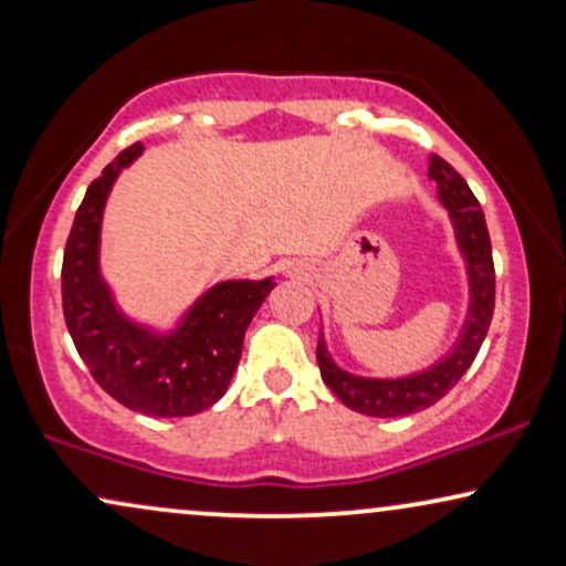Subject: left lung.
Returning <instances> with one entry per match:
<instances>
[{"mask_svg": "<svg viewBox=\"0 0 566 566\" xmlns=\"http://www.w3.org/2000/svg\"><path fill=\"white\" fill-rule=\"evenodd\" d=\"M428 178L437 180L439 199L450 210V218L458 233V244L469 263L471 279V308L463 335L447 359L420 375H409L401 380H373L356 378L343 373L327 356L324 340L319 337L316 346V361H319L322 380L327 382L343 405L369 418H401V415L420 412V409L437 405L463 378L465 369L473 365L479 348H482L486 329H490L492 314H495V263H492V244L486 220L463 175L447 165L441 157H433L428 165Z\"/></svg>", "mask_w": 566, "mask_h": 566, "instance_id": "left-lung-1", "label": "left lung"}]
</instances>
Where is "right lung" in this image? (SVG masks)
Masks as SVG:
<instances>
[{
  "label": "right lung",
  "mask_w": 566,
  "mask_h": 566,
  "mask_svg": "<svg viewBox=\"0 0 566 566\" xmlns=\"http://www.w3.org/2000/svg\"><path fill=\"white\" fill-rule=\"evenodd\" d=\"M140 151V143L125 148L84 193L63 252V316L90 375L112 399L151 418H186L226 394L247 327L274 282L216 284L172 335H151L127 322L101 279L97 242L116 175Z\"/></svg>",
  "instance_id": "add662e5"
}]
</instances>
